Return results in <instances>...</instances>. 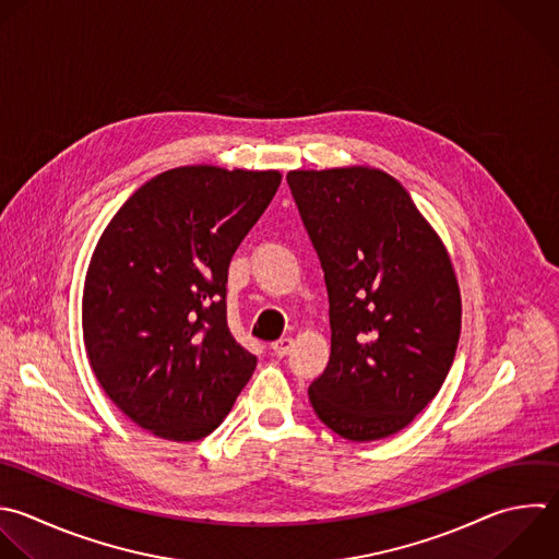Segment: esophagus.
<instances>
[{"mask_svg":"<svg viewBox=\"0 0 559 559\" xmlns=\"http://www.w3.org/2000/svg\"><path fill=\"white\" fill-rule=\"evenodd\" d=\"M293 345H295V341H293L290 336H284V338L275 341L271 347H273V352H275L277 356H286V354L293 349Z\"/></svg>","mask_w":559,"mask_h":559,"instance_id":"esophagus-1","label":"esophagus"}]
</instances>
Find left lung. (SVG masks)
I'll list each match as a JSON object with an SVG mask.
<instances>
[{
	"instance_id": "1",
	"label": "left lung",
	"mask_w": 559,
	"mask_h": 559,
	"mask_svg": "<svg viewBox=\"0 0 559 559\" xmlns=\"http://www.w3.org/2000/svg\"><path fill=\"white\" fill-rule=\"evenodd\" d=\"M321 260L332 354L308 395L349 441L400 432L437 395L461 334L452 260L408 192L384 170L286 175Z\"/></svg>"
}]
</instances>
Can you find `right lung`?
I'll return each instance as SVG.
<instances>
[{
    "label": "right lung",
    "mask_w": 559,
    "mask_h": 559,
    "mask_svg": "<svg viewBox=\"0 0 559 559\" xmlns=\"http://www.w3.org/2000/svg\"><path fill=\"white\" fill-rule=\"evenodd\" d=\"M280 183V170H166L116 212L92 253L83 290L92 369L116 406L162 439L207 437L255 369L227 325L225 284Z\"/></svg>",
    "instance_id": "obj_1"
}]
</instances>
